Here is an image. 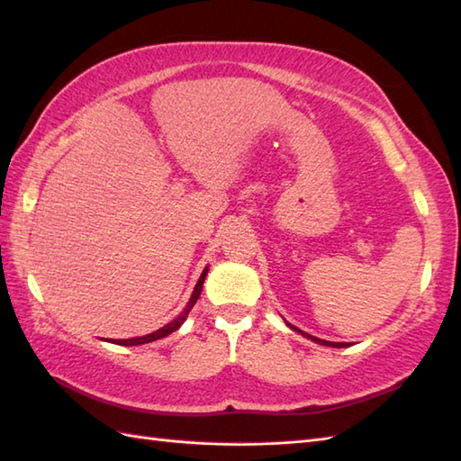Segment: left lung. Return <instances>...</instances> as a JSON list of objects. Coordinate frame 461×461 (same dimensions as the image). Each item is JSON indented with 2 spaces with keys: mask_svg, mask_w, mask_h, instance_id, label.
Instances as JSON below:
<instances>
[{
  "mask_svg": "<svg viewBox=\"0 0 461 461\" xmlns=\"http://www.w3.org/2000/svg\"><path fill=\"white\" fill-rule=\"evenodd\" d=\"M292 330H295V331H300L302 336H305L308 339H312V341H315V344H320V346H330V348H348L349 344H338V341H326V339H320V338H315V336H310V333H305V331H302V330H297V328H294V326H290Z\"/></svg>",
  "mask_w": 461,
  "mask_h": 461,
  "instance_id": "left-lung-1",
  "label": "left lung"
}]
</instances>
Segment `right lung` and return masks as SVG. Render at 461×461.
Returning a JSON list of instances; mask_svg holds the SVG:
<instances>
[{
    "label": "right lung",
    "mask_w": 461,
    "mask_h": 461,
    "mask_svg": "<svg viewBox=\"0 0 461 461\" xmlns=\"http://www.w3.org/2000/svg\"><path fill=\"white\" fill-rule=\"evenodd\" d=\"M205 276H207V267H205L203 272H202L200 279H197V284H195V287H194V294H192V297H189V302H187V305L184 308V312L179 313L174 321H169L167 326H164V328L158 330V331H153V333H148V336H141V338H131V339H110L112 344H117V346H141V344H149V341H156V339L166 338V336H169L171 331H176V330H177L179 326H182V323L185 321L187 313L192 312V308H194L195 302H197V297H200Z\"/></svg>",
    "instance_id": "right-lung-1"
}]
</instances>
